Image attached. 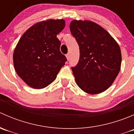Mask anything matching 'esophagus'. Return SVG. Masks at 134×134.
I'll use <instances>...</instances> for the list:
<instances>
[{"label": "esophagus", "instance_id": "34e87169", "mask_svg": "<svg viewBox=\"0 0 134 134\" xmlns=\"http://www.w3.org/2000/svg\"><path fill=\"white\" fill-rule=\"evenodd\" d=\"M66 58H67V61H69V59L70 58V56H69V54H67V55H66Z\"/></svg>", "mask_w": 134, "mask_h": 134}]
</instances>
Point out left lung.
Wrapping results in <instances>:
<instances>
[{"instance_id":"obj_1","label":"left lung","mask_w":134,"mask_h":134,"mask_svg":"<svg viewBox=\"0 0 134 134\" xmlns=\"http://www.w3.org/2000/svg\"><path fill=\"white\" fill-rule=\"evenodd\" d=\"M70 30L80 47V59L72 71L78 87L90 94L110 87L121 70V51L115 39L98 24L72 20Z\"/></svg>"}]
</instances>
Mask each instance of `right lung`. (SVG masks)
I'll list each match as a JSON object with an SVG mask.
<instances>
[{
	"label": "right lung",
	"instance_id": "1",
	"mask_svg": "<svg viewBox=\"0 0 134 134\" xmlns=\"http://www.w3.org/2000/svg\"><path fill=\"white\" fill-rule=\"evenodd\" d=\"M65 26L64 19H48L30 27L21 36L13 54L19 76L28 86L43 89L55 80L65 63L57 38Z\"/></svg>",
	"mask_w": 134,
	"mask_h": 134
}]
</instances>
